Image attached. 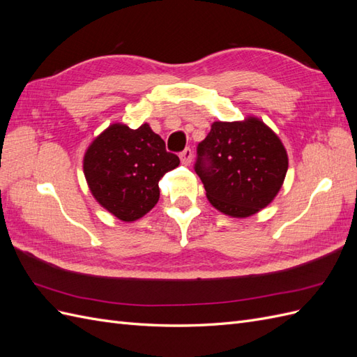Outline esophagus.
Returning <instances> with one entry per match:
<instances>
[{"instance_id":"1","label":"esophagus","mask_w":357,"mask_h":357,"mask_svg":"<svg viewBox=\"0 0 357 357\" xmlns=\"http://www.w3.org/2000/svg\"><path fill=\"white\" fill-rule=\"evenodd\" d=\"M180 160H181L183 165H189L190 164V162H192V150L189 147L183 150V152L180 153Z\"/></svg>"}]
</instances>
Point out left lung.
Here are the masks:
<instances>
[{
	"label": "left lung",
	"instance_id": "left-lung-1",
	"mask_svg": "<svg viewBox=\"0 0 357 357\" xmlns=\"http://www.w3.org/2000/svg\"><path fill=\"white\" fill-rule=\"evenodd\" d=\"M289 167L282 139L261 119L214 122L198 144L195 171L214 208L248 218L273 202Z\"/></svg>",
	"mask_w": 357,
	"mask_h": 357
}]
</instances>
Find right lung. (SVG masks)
Wrapping results in <instances>:
<instances>
[{
  "label": "right lung",
  "instance_id": "right-lung-1",
  "mask_svg": "<svg viewBox=\"0 0 357 357\" xmlns=\"http://www.w3.org/2000/svg\"><path fill=\"white\" fill-rule=\"evenodd\" d=\"M178 164L147 123H113L86 150L83 171L93 198L117 219L134 222L155 207L159 180Z\"/></svg>",
  "mask_w": 357,
  "mask_h": 357
}]
</instances>
